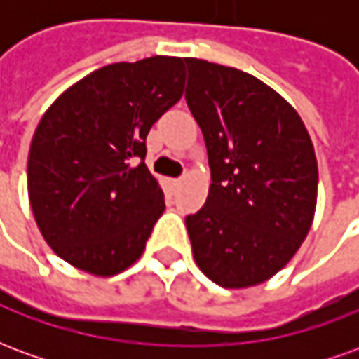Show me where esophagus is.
<instances>
[{
  "label": "esophagus",
  "instance_id": "1",
  "mask_svg": "<svg viewBox=\"0 0 359 359\" xmlns=\"http://www.w3.org/2000/svg\"><path fill=\"white\" fill-rule=\"evenodd\" d=\"M180 182H182V179H169V187H171V188H179Z\"/></svg>",
  "mask_w": 359,
  "mask_h": 359
}]
</instances>
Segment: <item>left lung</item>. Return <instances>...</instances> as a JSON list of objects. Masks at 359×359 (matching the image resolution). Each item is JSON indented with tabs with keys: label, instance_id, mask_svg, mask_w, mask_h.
I'll list each match as a JSON object with an SVG mask.
<instances>
[{
	"label": "left lung",
	"instance_id": "1",
	"mask_svg": "<svg viewBox=\"0 0 359 359\" xmlns=\"http://www.w3.org/2000/svg\"><path fill=\"white\" fill-rule=\"evenodd\" d=\"M187 103L208 148L211 187L187 215L198 267L225 288L264 283L306 238L317 200V161L300 115L256 76L184 59Z\"/></svg>",
	"mask_w": 359,
	"mask_h": 359
}]
</instances>
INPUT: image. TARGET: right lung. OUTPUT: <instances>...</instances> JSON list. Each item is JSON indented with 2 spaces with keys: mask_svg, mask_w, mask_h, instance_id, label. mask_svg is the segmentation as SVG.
<instances>
[{
  "mask_svg": "<svg viewBox=\"0 0 359 359\" xmlns=\"http://www.w3.org/2000/svg\"><path fill=\"white\" fill-rule=\"evenodd\" d=\"M184 59L102 67L59 95L28 151V196L40 233L59 257L111 277L142 256L165 210L146 136L179 102Z\"/></svg>",
  "mask_w": 359,
  "mask_h": 359,
  "instance_id": "right-lung-1",
  "label": "right lung"
}]
</instances>
